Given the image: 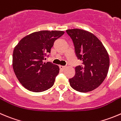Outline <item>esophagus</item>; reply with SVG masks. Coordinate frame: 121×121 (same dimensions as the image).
I'll list each match as a JSON object with an SVG mask.
<instances>
[{
    "label": "esophagus",
    "mask_w": 121,
    "mask_h": 121,
    "mask_svg": "<svg viewBox=\"0 0 121 121\" xmlns=\"http://www.w3.org/2000/svg\"><path fill=\"white\" fill-rule=\"evenodd\" d=\"M60 69H61V70H64V69L66 68V67L65 66H64V65H60Z\"/></svg>",
    "instance_id": "34e87169"
}]
</instances>
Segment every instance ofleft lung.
Returning a JSON list of instances; mask_svg holds the SVG:
<instances>
[{
    "label": "left lung",
    "mask_w": 121,
    "mask_h": 121,
    "mask_svg": "<svg viewBox=\"0 0 121 121\" xmlns=\"http://www.w3.org/2000/svg\"><path fill=\"white\" fill-rule=\"evenodd\" d=\"M75 53L82 65L75 68L74 76L69 79L71 87L78 92H90L102 83L108 74L109 57L102 42L95 35L80 29H68Z\"/></svg>",
    "instance_id": "left-lung-1"
}]
</instances>
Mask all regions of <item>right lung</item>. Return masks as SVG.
<instances>
[{
	"label": "right lung",
	"mask_w": 121,
	"mask_h": 121,
	"mask_svg": "<svg viewBox=\"0 0 121 121\" xmlns=\"http://www.w3.org/2000/svg\"><path fill=\"white\" fill-rule=\"evenodd\" d=\"M64 34L61 31H41L22 38L14 48L12 65L16 77L27 90L41 92L54 85L59 67L44 63L55 41Z\"/></svg>",
	"instance_id": "obj_1"
}]
</instances>
